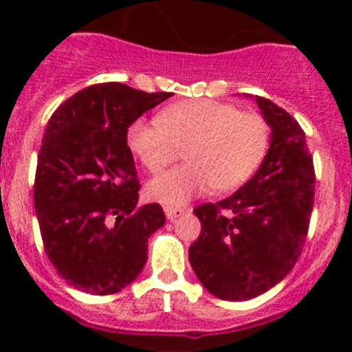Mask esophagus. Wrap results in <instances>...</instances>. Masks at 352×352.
<instances>
[{
  "label": "esophagus",
  "mask_w": 352,
  "mask_h": 352,
  "mask_svg": "<svg viewBox=\"0 0 352 352\" xmlns=\"http://www.w3.org/2000/svg\"><path fill=\"white\" fill-rule=\"evenodd\" d=\"M164 211H166V217L169 220L178 219V217H182V214L185 213V210H182V208H170V206L164 208Z\"/></svg>",
  "instance_id": "1"
}]
</instances>
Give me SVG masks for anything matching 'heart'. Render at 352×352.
<instances>
[{"label": "heart", "mask_w": 352, "mask_h": 352, "mask_svg": "<svg viewBox=\"0 0 352 352\" xmlns=\"http://www.w3.org/2000/svg\"><path fill=\"white\" fill-rule=\"evenodd\" d=\"M126 144L149 173H160L185 149L186 166L151 179L149 199L182 206L204 194H226L247 183L270 146V125L261 114L214 100H182L164 107L157 121H132Z\"/></svg>", "instance_id": "b5f03b06"}]
</instances>
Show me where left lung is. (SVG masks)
<instances>
[{
	"label": "left lung",
	"mask_w": 352,
	"mask_h": 352,
	"mask_svg": "<svg viewBox=\"0 0 352 352\" xmlns=\"http://www.w3.org/2000/svg\"><path fill=\"white\" fill-rule=\"evenodd\" d=\"M272 126L259 170L231 197L194 210L201 234L188 257L201 284L220 300L256 298L287 276L309 234L316 170L298 121L264 96Z\"/></svg>",
	"instance_id": "8db88e82"
}]
</instances>
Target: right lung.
<instances>
[{"instance_id": "add662e5", "label": "right lung", "mask_w": 352, "mask_h": 352, "mask_svg": "<svg viewBox=\"0 0 352 352\" xmlns=\"http://www.w3.org/2000/svg\"><path fill=\"white\" fill-rule=\"evenodd\" d=\"M169 96L93 84L49 120L33 188L36 219L49 261L79 291L105 296L132 284L148 261V238L166 223L160 204L138 206L126 130Z\"/></svg>"}]
</instances>
